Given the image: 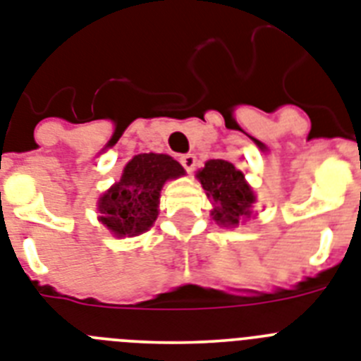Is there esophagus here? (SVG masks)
<instances>
[{
  "mask_svg": "<svg viewBox=\"0 0 361 361\" xmlns=\"http://www.w3.org/2000/svg\"><path fill=\"white\" fill-rule=\"evenodd\" d=\"M180 163H181V166H183V169H185V171L190 174V172L196 169V163H198V159H196L195 154H185V156L180 157Z\"/></svg>",
  "mask_w": 361,
  "mask_h": 361,
  "instance_id": "obj_1",
  "label": "esophagus"
}]
</instances>
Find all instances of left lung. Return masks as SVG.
I'll return each mask as SVG.
<instances>
[{
    "label": "left lung",
    "mask_w": 361,
    "mask_h": 361,
    "mask_svg": "<svg viewBox=\"0 0 361 361\" xmlns=\"http://www.w3.org/2000/svg\"><path fill=\"white\" fill-rule=\"evenodd\" d=\"M198 180L207 196H213V218L224 226H237L244 216H250V207L255 204L253 190L244 180V174L229 161L211 159L198 172Z\"/></svg>",
    "instance_id": "obj_1"
}]
</instances>
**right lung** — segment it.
<instances>
[{
  "mask_svg": "<svg viewBox=\"0 0 361 361\" xmlns=\"http://www.w3.org/2000/svg\"><path fill=\"white\" fill-rule=\"evenodd\" d=\"M183 172V166L166 154L135 156L124 166L121 181L99 200L101 222L117 237L145 233L157 218L163 183Z\"/></svg>",
  "mask_w": 361,
  "mask_h": 361,
  "instance_id": "right-lung-1",
  "label": "right lung"
}]
</instances>
